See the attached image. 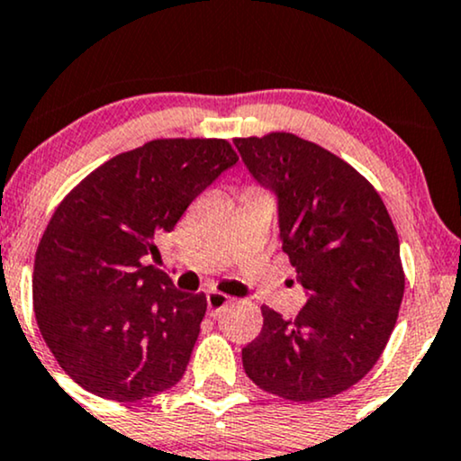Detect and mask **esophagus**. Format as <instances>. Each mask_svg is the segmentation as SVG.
Here are the masks:
<instances>
[{"instance_id": "obj_1", "label": "esophagus", "mask_w": 461, "mask_h": 461, "mask_svg": "<svg viewBox=\"0 0 461 461\" xmlns=\"http://www.w3.org/2000/svg\"><path fill=\"white\" fill-rule=\"evenodd\" d=\"M206 303H208V313L210 315H219L227 307V304H230V296H225V294L212 290V292L206 294Z\"/></svg>"}]
</instances>
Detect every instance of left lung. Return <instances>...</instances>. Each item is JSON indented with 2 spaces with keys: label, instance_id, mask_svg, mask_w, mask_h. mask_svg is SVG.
I'll use <instances>...</instances> for the list:
<instances>
[{
  "label": "left lung",
  "instance_id": "left-lung-1",
  "mask_svg": "<svg viewBox=\"0 0 461 461\" xmlns=\"http://www.w3.org/2000/svg\"><path fill=\"white\" fill-rule=\"evenodd\" d=\"M234 146L276 195L281 245L307 292L294 320L262 307L242 367L290 402L339 395L378 363L395 329L406 285L395 225L375 188L318 143L270 132Z\"/></svg>",
  "mask_w": 461,
  "mask_h": 461
}]
</instances>
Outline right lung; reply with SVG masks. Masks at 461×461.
I'll use <instances>...</instances> for the list:
<instances>
[{
  "instance_id": "1",
  "label": "right lung",
  "mask_w": 461,
  "mask_h": 461,
  "mask_svg": "<svg viewBox=\"0 0 461 461\" xmlns=\"http://www.w3.org/2000/svg\"><path fill=\"white\" fill-rule=\"evenodd\" d=\"M236 163L225 140H154L94 169L55 210L36 251L34 312L83 389L140 402L185 375L206 294L176 290L143 258Z\"/></svg>"
}]
</instances>
